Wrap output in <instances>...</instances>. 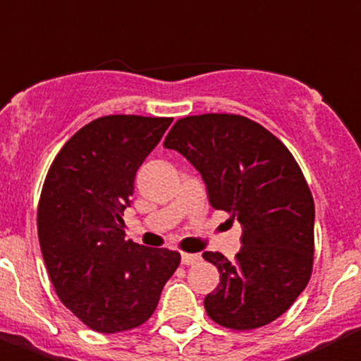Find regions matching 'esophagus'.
Returning a JSON list of instances; mask_svg holds the SVG:
<instances>
[{
  "instance_id": "1",
  "label": "esophagus",
  "mask_w": 361,
  "mask_h": 361,
  "mask_svg": "<svg viewBox=\"0 0 361 361\" xmlns=\"http://www.w3.org/2000/svg\"><path fill=\"white\" fill-rule=\"evenodd\" d=\"M200 259H202L200 255H189V252H183V255H181V263H183V265H194V263H198Z\"/></svg>"
}]
</instances>
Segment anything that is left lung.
Listing matches in <instances>:
<instances>
[{
  "label": "left lung",
  "mask_w": 361,
  "mask_h": 361,
  "mask_svg": "<svg viewBox=\"0 0 361 361\" xmlns=\"http://www.w3.org/2000/svg\"><path fill=\"white\" fill-rule=\"evenodd\" d=\"M163 147L198 169L211 205L243 228L233 263L203 252L219 271L203 302L209 318L233 331L280 318L307 287L314 262V200L290 150L245 116L218 112L180 118Z\"/></svg>",
  "instance_id": "8db88e82"
}]
</instances>
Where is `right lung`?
Segmentation results:
<instances>
[{
    "instance_id": "obj_1",
    "label": "right lung",
    "mask_w": 361,
    "mask_h": 361,
    "mask_svg": "<svg viewBox=\"0 0 361 361\" xmlns=\"http://www.w3.org/2000/svg\"><path fill=\"white\" fill-rule=\"evenodd\" d=\"M172 118L103 116L61 147L37 203V238L56 294L92 331L121 332L154 314L178 250L125 238L134 176Z\"/></svg>"
}]
</instances>
